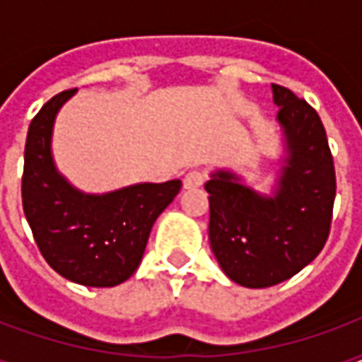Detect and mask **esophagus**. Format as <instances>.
<instances>
[{
    "mask_svg": "<svg viewBox=\"0 0 362 362\" xmlns=\"http://www.w3.org/2000/svg\"><path fill=\"white\" fill-rule=\"evenodd\" d=\"M204 180H205L204 173H199V170H189V173L184 176V188L196 189L204 184Z\"/></svg>",
    "mask_w": 362,
    "mask_h": 362,
    "instance_id": "34e87169",
    "label": "esophagus"
}]
</instances>
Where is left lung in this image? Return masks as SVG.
Wrapping results in <instances>:
<instances>
[{"mask_svg":"<svg viewBox=\"0 0 362 362\" xmlns=\"http://www.w3.org/2000/svg\"><path fill=\"white\" fill-rule=\"evenodd\" d=\"M285 155L272 194L217 168L209 194V243L228 279L266 288L291 279L318 256L329 235L335 199L334 158L318 112L272 85Z\"/></svg>","mask_w":362,"mask_h":362,"instance_id":"left-lung-1","label":"left lung"}]
</instances>
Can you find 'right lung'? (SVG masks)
<instances>
[{
  "label": "right lung",
  "instance_id": "1",
  "mask_svg": "<svg viewBox=\"0 0 362 362\" xmlns=\"http://www.w3.org/2000/svg\"><path fill=\"white\" fill-rule=\"evenodd\" d=\"M77 93L64 90L30 122L25 145L23 209L38 250L62 277L85 287H116L139 267L151 228L180 192V180L85 194L52 155L54 122Z\"/></svg>",
  "mask_w": 362,
  "mask_h": 362
}]
</instances>
